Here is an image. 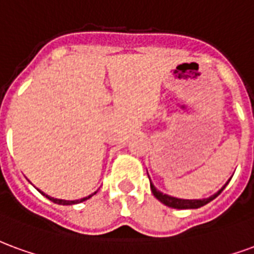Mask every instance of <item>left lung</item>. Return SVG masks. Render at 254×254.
Here are the masks:
<instances>
[{
  "instance_id": "1",
  "label": "left lung",
  "mask_w": 254,
  "mask_h": 254,
  "mask_svg": "<svg viewBox=\"0 0 254 254\" xmlns=\"http://www.w3.org/2000/svg\"><path fill=\"white\" fill-rule=\"evenodd\" d=\"M150 179V177H149ZM230 181V180H229ZM229 181L226 183L225 186L222 187L221 190L216 192L215 195L210 196V197H207V199H179V197H173V196L165 195V193H162L160 190H157L153 184H151V181H150V188H151V192H153V195L161 201V203H164L168 207H172V208H179V210H187V208H199V207H203L207 203H210L211 200H214L216 196L221 193L222 190H225V187L229 184Z\"/></svg>"
}]
</instances>
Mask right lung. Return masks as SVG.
Masks as SVG:
<instances>
[{
	"instance_id": "1",
	"label": "right lung",
	"mask_w": 254,
	"mask_h": 254,
	"mask_svg": "<svg viewBox=\"0 0 254 254\" xmlns=\"http://www.w3.org/2000/svg\"><path fill=\"white\" fill-rule=\"evenodd\" d=\"M39 192H40V193H42V195H43V196H46V197H47V199H49V200L54 201V203H57V204H62V205L77 204V203H81V201L88 200V199H90V197H92V196L96 195V193H97V190H96V192H93V193H92V195L86 196V197H82V199H78V200H62V199H54V197H51V196H49V195H46V193H43V192H42V190H39Z\"/></svg>"
}]
</instances>
